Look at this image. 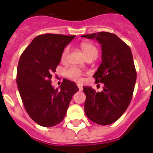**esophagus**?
Listing matches in <instances>:
<instances>
[{
    "label": "esophagus",
    "instance_id": "obj_1",
    "mask_svg": "<svg viewBox=\"0 0 153 153\" xmlns=\"http://www.w3.org/2000/svg\"><path fill=\"white\" fill-rule=\"evenodd\" d=\"M78 89H79V91H82L83 90V87L81 85H80V84H78Z\"/></svg>",
    "mask_w": 153,
    "mask_h": 153
}]
</instances>
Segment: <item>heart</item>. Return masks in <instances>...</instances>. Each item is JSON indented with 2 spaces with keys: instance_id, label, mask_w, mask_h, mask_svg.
Wrapping results in <instances>:
<instances>
[{
  "instance_id": "b5f03b06",
  "label": "heart",
  "mask_w": 153,
  "mask_h": 153,
  "mask_svg": "<svg viewBox=\"0 0 153 153\" xmlns=\"http://www.w3.org/2000/svg\"><path fill=\"white\" fill-rule=\"evenodd\" d=\"M81 47L84 53L85 54L86 58L90 56V55H93V54H95V55H98V50H97L96 47L93 44H89V43H83ZM69 47H67L64 50L62 55H61V59L63 61H65L67 59V55L69 54ZM65 75L69 78L74 80L75 81L81 82V81H83V75H84V73H83V72L81 69H78L76 67L69 68V69L65 71Z\"/></svg>"
}]
</instances>
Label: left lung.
I'll return each mask as SVG.
<instances>
[{"label":"left lung","mask_w":153,"mask_h":153,"mask_svg":"<svg viewBox=\"0 0 153 153\" xmlns=\"http://www.w3.org/2000/svg\"><path fill=\"white\" fill-rule=\"evenodd\" d=\"M81 37L101 44V64L93 77L96 83L104 84L101 92L83 86L86 97L84 111L92 122L111 124L124 113L132 99L137 78L132 52L115 34L101 32Z\"/></svg>","instance_id":"8db88e82"}]
</instances>
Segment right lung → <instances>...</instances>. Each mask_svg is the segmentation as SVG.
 I'll list each match as a JSON object with an SVG mask.
<instances>
[{"mask_svg":"<svg viewBox=\"0 0 153 153\" xmlns=\"http://www.w3.org/2000/svg\"><path fill=\"white\" fill-rule=\"evenodd\" d=\"M75 35L44 34L34 38L20 58L17 84L23 104L37 124L51 127L64 120L71 99L78 91L76 84L63 80L60 89L52 86L63 51Z\"/></svg>","mask_w":153,"mask_h":153,"instance_id":"right-lung-1","label":"right lung"}]
</instances>
